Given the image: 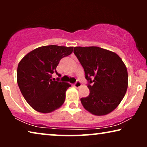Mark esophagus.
<instances>
[{
    "label": "esophagus",
    "instance_id": "esophagus-1",
    "mask_svg": "<svg viewBox=\"0 0 147 147\" xmlns=\"http://www.w3.org/2000/svg\"><path fill=\"white\" fill-rule=\"evenodd\" d=\"M74 86H75V87H76V88H79L80 87H81V86H82V84H81V82H77L75 84H74Z\"/></svg>",
    "mask_w": 147,
    "mask_h": 147
}]
</instances>
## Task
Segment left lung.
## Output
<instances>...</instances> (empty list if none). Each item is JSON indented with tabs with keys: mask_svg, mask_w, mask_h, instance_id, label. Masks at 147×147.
Returning a JSON list of instances; mask_svg holds the SVG:
<instances>
[{
	"mask_svg": "<svg viewBox=\"0 0 147 147\" xmlns=\"http://www.w3.org/2000/svg\"><path fill=\"white\" fill-rule=\"evenodd\" d=\"M74 54L84 67L89 96L82 98V106L96 116H104L115 110L127 90L128 76L119 55L103 48L75 47Z\"/></svg>",
	"mask_w": 147,
	"mask_h": 147,
	"instance_id": "obj_1",
	"label": "left lung"
}]
</instances>
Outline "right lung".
Listing matches in <instances>:
<instances>
[{"label":"right lung","mask_w":147,"mask_h":147,"mask_svg":"<svg viewBox=\"0 0 147 147\" xmlns=\"http://www.w3.org/2000/svg\"><path fill=\"white\" fill-rule=\"evenodd\" d=\"M74 47L42 46L24 56L17 67V80L24 98L32 108L50 113L63 105L65 93L71 85L52 80V74L60 59L71 54Z\"/></svg>","instance_id":"obj_1"}]
</instances>
